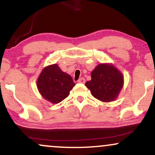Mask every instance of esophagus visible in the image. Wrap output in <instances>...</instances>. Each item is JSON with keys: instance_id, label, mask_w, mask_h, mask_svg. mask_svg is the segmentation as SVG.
Returning <instances> with one entry per match:
<instances>
[{"instance_id": "obj_1", "label": "esophagus", "mask_w": 155, "mask_h": 155, "mask_svg": "<svg viewBox=\"0 0 155 155\" xmlns=\"http://www.w3.org/2000/svg\"><path fill=\"white\" fill-rule=\"evenodd\" d=\"M78 83H81V84H84L85 83V79L84 78H80V79L77 81Z\"/></svg>"}]
</instances>
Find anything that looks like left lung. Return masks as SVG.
Masks as SVG:
<instances>
[{
  "mask_svg": "<svg viewBox=\"0 0 155 155\" xmlns=\"http://www.w3.org/2000/svg\"><path fill=\"white\" fill-rule=\"evenodd\" d=\"M124 84V76L113 64L101 63L91 73L85 86L92 95L103 102H111L118 97Z\"/></svg>",
  "mask_w": 155,
  "mask_h": 155,
  "instance_id": "obj_1",
  "label": "left lung"
}]
</instances>
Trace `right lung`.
<instances>
[{
    "mask_svg": "<svg viewBox=\"0 0 155 155\" xmlns=\"http://www.w3.org/2000/svg\"><path fill=\"white\" fill-rule=\"evenodd\" d=\"M74 86L71 76L63 72L57 64L44 68L37 79V87L41 95L54 104L66 98Z\"/></svg>",
    "mask_w": 155,
    "mask_h": 155,
    "instance_id": "right-lung-1",
    "label": "right lung"
}]
</instances>
